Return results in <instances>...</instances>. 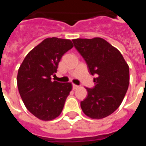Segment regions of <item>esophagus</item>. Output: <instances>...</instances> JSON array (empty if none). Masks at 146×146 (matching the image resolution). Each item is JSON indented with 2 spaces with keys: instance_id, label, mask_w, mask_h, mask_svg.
I'll use <instances>...</instances> for the list:
<instances>
[{
  "instance_id": "1",
  "label": "esophagus",
  "mask_w": 146,
  "mask_h": 146,
  "mask_svg": "<svg viewBox=\"0 0 146 146\" xmlns=\"http://www.w3.org/2000/svg\"><path fill=\"white\" fill-rule=\"evenodd\" d=\"M78 88H79V86H78V85H76V84H73V90H76V89H77Z\"/></svg>"
}]
</instances>
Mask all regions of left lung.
<instances>
[{"label":"left lung","instance_id":"8db88e82","mask_svg":"<svg viewBox=\"0 0 146 146\" xmlns=\"http://www.w3.org/2000/svg\"><path fill=\"white\" fill-rule=\"evenodd\" d=\"M74 46L88 64L94 79V88L80 102L83 112L92 119H102L117 110L127 91L129 66L118 49L104 39H74Z\"/></svg>","mask_w":146,"mask_h":146}]
</instances>
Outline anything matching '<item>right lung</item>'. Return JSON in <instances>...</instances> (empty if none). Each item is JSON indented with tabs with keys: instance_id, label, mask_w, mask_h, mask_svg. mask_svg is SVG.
I'll list each match as a JSON object with an SVG mask.
<instances>
[{
	"instance_id": "obj_1",
	"label": "right lung",
	"mask_w": 146,
	"mask_h": 146,
	"mask_svg": "<svg viewBox=\"0 0 146 146\" xmlns=\"http://www.w3.org/2000/svg\"><path fill=\"white\" fill-rule=\"evenodd\" d=\"M73 47L68 39H44L27 54L19 69L21 98L27 110L41 120H52L60 115L73 88L71 83L57 82L51 77L62 55Z\"/></svg>"
}]
</instances>
